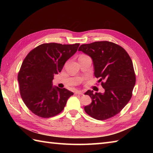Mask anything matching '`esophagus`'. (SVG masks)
Returning <instances> with one entry per match:
<instances>
[{
	"instance_id": "esophagus-1",
	"label": "esophagus",
	"mask_w": 153,
	"mask_h": 153,
	"mask_svg": "<svg viewBox=\"0 0 153 153\" xmlns=\"http://www.w3.org/2000/svg\"><path fill=\"white\" fill-rule=\"evenodd\" d=\"M84 92L83 91H76V92H75V94L76 95H83Z\"/></svg>"
}]
</instances>
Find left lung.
<instances>
[{"mask_svg":"<svg viewBox=\"0 0 153 153\" xmlns=\"http://www.w3.org/2000/svg\"><path fill=\"white\" fill-rule=\"evenodd\" d=\"M79 51L91 58L94 74L105 92L93 93L88 90L91 103L84 107L92 118L105 120L114 116L131 99L135 84V75L131 58L123 48L112 42L97 41L83 44Z\"/></svg>","mask_w":153,"mask_h":153,"instance_id":"left-lung-1","label":"left lung"}]
</instances>
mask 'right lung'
Returning a JSON list of instances; mask_svg holds the SVG:
<instances>
[{
	"label": "right lung",
	"instance_id": "obj_1",
	"mask_svg": "<svg viewBox=\"0 0 153 153\" xmlns=\"http://www.w3.org/2000/svg\"><path fill=\"white\" fill-rule=\"evenodd\" d=\"M79 46V43H45L25 58L18 76L19 91L25 105L35 115L47 118L58 114L74 95L66 89L53 86V80Z\"/></svg>",
	"mask_w": 153,
	"mask_h": 153
}]
</instances>
